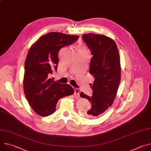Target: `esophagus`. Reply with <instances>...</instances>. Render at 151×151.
<instances>
[{"label": "esophagus", "instance_id": "34e87169", "mask_svg": "<svg viewBox=\"0 0 151 151\" xmlns=\"http://www.w3.org/2000/svg\"><path fill=\"white\" fill-rule=\"evenodd\" d=\"M74 92H75V95L79 96V89H78V88H75Z\"/></svg>", "mask_w": 151, "mask_h": 151}]
</instances>
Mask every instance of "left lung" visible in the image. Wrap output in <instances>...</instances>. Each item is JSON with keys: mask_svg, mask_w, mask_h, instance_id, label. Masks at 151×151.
<instances>
[{"mask_svg": "<svg viewBox=\"0 0 151 151\" xmlns=\"http://www.w3.org/2000/svg\"><path fill=\"white\" fill-rule=\"evenodd\" d=\"M82 40L93 55L89 73L94 77L90 97L81 93L80 96L91 103V108L85 112L87 118L101 115L113 103L121 80V66L118 50L112 39L94 33L83 34Z\"/></svg>", "mask_w": 151, "mask_h": 151, "instance_id": "left-lung-1", "label": "left lung"}]
</instances>
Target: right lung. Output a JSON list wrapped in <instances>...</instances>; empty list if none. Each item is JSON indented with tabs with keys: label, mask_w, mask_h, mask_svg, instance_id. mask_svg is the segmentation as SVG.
I'll use <instances>...</instances> for the list:
<instances>
[{
	"label": "right lung",
	"mask_w": 151,
	"mask_h": 151,
	"mask_svg": "<svg viewBox=\"0 0 151 151\" xmlns=\"http://www.w3.org/2000/svg\"><path fill=\"white\" fill-rule=\"evenodd\" d=\"M78 39V36L50 32L30 47L24 63V91L29 104L39 115L52 114L60 99L74 93L70 85L53 81L50 76L57 70L60 49Z\"/></svg>",
	"instance_id": "add662e5"
}]
</instances>
